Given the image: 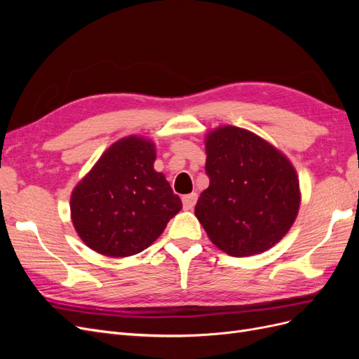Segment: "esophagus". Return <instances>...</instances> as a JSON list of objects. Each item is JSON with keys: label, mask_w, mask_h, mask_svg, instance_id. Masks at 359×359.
I'll use <instances>...</instances> for the list:
<instances>
[{"label": "esophagus", "mask_w": 359, "mask_h": 359, "mask_svg": "<svg viewBox=\"0 0 359 359\" xmlns=\"http://www.w3.org/2000/svg\"><path fill=\"white\" fill-rule=\"evenodd\" d=\"M196 201H198V194L196 193H190V194H186V196H182V206L184 210H193L194 205H196Z\"/></svg>", "instance_id": "34e87169"}]
</instances>
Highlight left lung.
Wrapping results in <instances>:
<instances>
[{"mask_svg": "<svg viewBox=\"0 0 359 359\" xmlns=\"http://www.w3.org/2000/svg\"><path fill=\"white\" fill-rule=\"evenodd\" d=\"M210 186L194 214L222 252L245 257L266 252L295 222L299 180L290 160L264 137L220 126L205 137Z\"/></svg>", "mask_w": 359, "mask_h": 359, "instance_id": "1", "label": "left lung"}]
</instances>
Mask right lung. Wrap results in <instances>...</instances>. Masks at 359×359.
<instances>
[{
    "label": "right lung",
    "instance_id": "1",
    "mask_svg": "<svg viewBox=\"0 0 359 359\" xmlns=\"http://www.w3.org/2000/svg\"><path fill=\"white\" fill-rule=\"evenodd\" d=\"M156 144L130 135L116 140L76 184L70 215L94 252L127 257L144 252L166 229L182 202L154 169Z\"/></svg>",
    "mask_w": 359,
    "mask_h": 359
}]
</instances>
